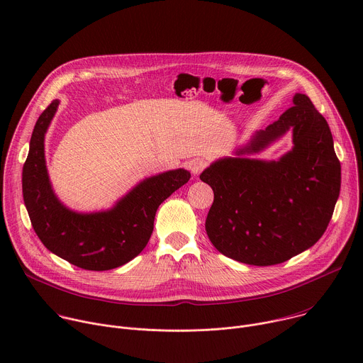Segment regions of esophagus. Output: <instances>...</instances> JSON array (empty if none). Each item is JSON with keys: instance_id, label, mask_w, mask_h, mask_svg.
I'll use <instances>...</instances> for the list:
<instances>
[{"instance_id": "esophagus-1", "label": "esophagus", "mask_w": 363, "mask_h": 363, "mask_svg": "<svg viewBox=\"0 0 363 363\" xmlns=\"http://www.w3.org/2000/svg\"><path fill=\"white\" fill-rule=\"evenodd\" d=\"M206 168V162L203 160H194L191 162V172L194 175H199Z\"/></svg>"}]
</instances>
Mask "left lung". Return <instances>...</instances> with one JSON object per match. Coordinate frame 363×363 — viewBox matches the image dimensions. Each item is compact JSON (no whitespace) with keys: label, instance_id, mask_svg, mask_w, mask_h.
Instances as JSON below:
<instances>
[{"label":"left lung","instance_id":"left-lung-1","mask_svg":"<svg viewBox=\"0 0 363 363\" xmlns=\"http://www.w3.org/2000/svg\"><path fill=\"white\" fill-rule=\"evenodd\" d=\"M257 132L237 158L211 164L201 181L214 191L205 221L213 245L251 266H274L315 245L326 231L340 192V162L326 119L308 96ZM294 130V149L279 162L242 159Z\"/></svg>","mask_w":363,"mask_h":363}]
</instances>
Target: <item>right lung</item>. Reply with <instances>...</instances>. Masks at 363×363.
<instances>
[{
	"mask_svg": "<svg viewBox=\"0 0 363 363\" xmlns=\"http://www.w3.org/2000/svg\"><path fill=\"white\" fill-rule=\"evenodd\" d=\"M57 106L59 100L51 101L35 122L23 167V196L31 225L47 250L73 266L91 272L121 267L146 247L158 206L191 174L175 169L146 178L108 211H70L51 189L44 160V135Z\"/></svg>",
	"mask_w": 363,
	"mask_h": 363,
	"instance_id": "add662e5",
	"label": "right lung"
}]
</instances>
